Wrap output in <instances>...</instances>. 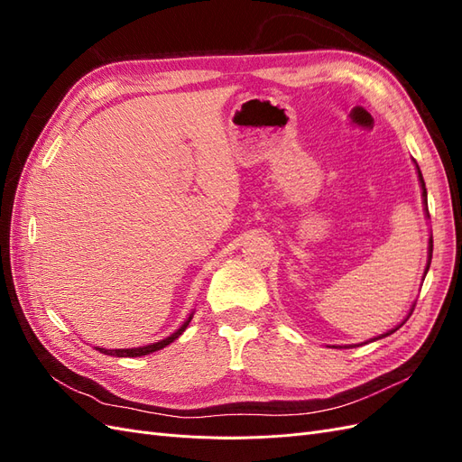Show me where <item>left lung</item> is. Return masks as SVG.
<instances>
[{
	"instance_id": "obj_1",
	"label": "left lung",
	"mask_w": 462,
	"mask_h": 462,
	"mask_svg": "<svg viewBox=\"0 0 462 462\" xmlns=\"http://www.w3.org/2000/svg\"><path fill=\"white\" fill-rule=\"evenodd\" d=\"M414 162V165H416V173H418V180H420V189H422V204H424V216H426V219H430V212H428V192H426V183H424V177H422V171H420V167H418V163H416V160H412ZM431 250H433V239L430 236V241H428V263H426V270H424V277H426V273H428V270H430V262H431ZM412 310H414V304H412V309L409 310V314H407V318H404L401 324L397 326V328H393V329H389L387 333H382V335H377V337H374V339H370V341H377V339H383V337H387V335H391V333H395L404 321H407L409 318H411V314H412ZM333 348H337V346H333ZM339 348H351V346H339Z\"/></svg>"
}]
</instances>
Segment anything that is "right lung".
<instances>
[{
    "instance_id": "1",
    "label": "right lung",
    "mask_w": 462,
    "mask_h": 462,
    "mask_svg": "<svg viewBox=\"0 0 462 462\" xmlns=\"http://www.w3.org/2000/svg\"><path fill=\"white\" fill-rule=\"evenodd\" d=\"M192 314H194V312H192ZM192 314L183 321V326H180L175 333H171L170 337H165V339H162V341H158V343L144 345V346H136V348H102V346H96V351H100V353L109 355V356H119V358H123V356L134 358V356H144V355H150V353H156V351H160V348H163V346H167L170 343H173V341L179 337V335H183V331H185V329L189 328V324H190Z\"/></svg>"
}]
</instances>
